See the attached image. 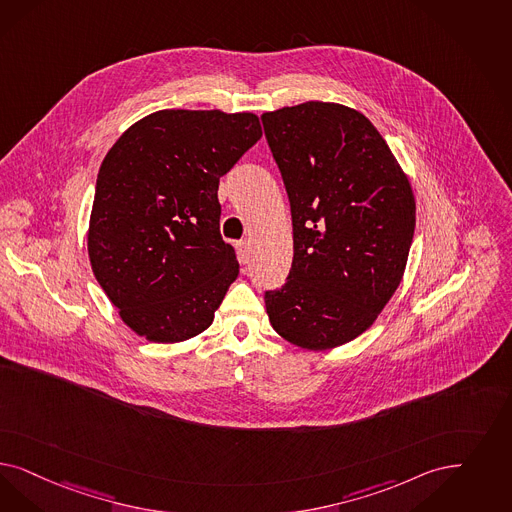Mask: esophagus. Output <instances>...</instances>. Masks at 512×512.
<instances>
[{
  "label": "esophagus",
  "mask_w": 512,
  "mask_h": 512,
  "mask_svg": "<svg viewBox=\"0 0 512 512\" xmlns=\"http://www.w3.org/2000/svg\"><path fill=\"white\" fill-rule=\"evenodd\" d=\"M236 249H238V259H240V263L242 265H246L247 261H249V242H238L236 244Z\"/></svg>",
  "instance_id": "1"
}]
</instances>
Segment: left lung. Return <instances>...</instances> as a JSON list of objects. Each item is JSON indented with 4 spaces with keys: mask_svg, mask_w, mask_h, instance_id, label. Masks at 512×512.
Here are the masks:
<instances>
[{
    "mask_svg": "<svg viewBox=\"0 0 512 512\" xmlns=\"http://www.w3.org/2000/svg\"><path fill=\"white\" fill-rule=\"evenodd\" d=\"M293 217V265L265 295L270 325L302 350L363 335L405 274L416 227L410 179L357 109L304 102L263 113Z\"/></svg>",
    "mask_w": 512,
    "mask_h": 512,
    "instance_id": "obj_1",
    "label": "left lung"
}]
</instances>
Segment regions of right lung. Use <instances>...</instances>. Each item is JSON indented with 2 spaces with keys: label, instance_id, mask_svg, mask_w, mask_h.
<instances>
[{
  "label": "right lung",
  "instance_id": "obj_1",
  "mask_svg": "<svg viewBox=\"0 0 512 512\" xmlns=\"http://www.w3.org/2000/svg\"><path fill=\"white\" fill-rule=\"evenodd\" d=\"M261 136L255 113L160 109L107 151L87 247L96 280L136 335L174 344L212 325L240 272L219 234V177Z\"/></svg>",
  "mask_w": 512,
  "mask_h": 512
}]
</instances>
